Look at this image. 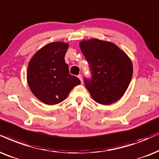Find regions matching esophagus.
<instances>
[{
  "mask_svg": "<svg viewBox=\"0 0 159 159\" xmlns=\"http://www.w3.org/2000/svg\"><path fill=\"white\" fill-rule=\"evenodd\" d=\"M78 78H79L80 80H81V82L82 83V82H83V78H82L81 74H79V75H78Z\"/></svg>",
  "mask_w": 159,
  "mask_h": 159,
  "instance_id": "1",
  "label": "esophagus"
}]
</instances>
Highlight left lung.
Instances as JSON below:
<instances>
[{
	"label": "left lung",
	"instance_id": "1",
	"mask_svg": "<svg viewBox=\"0 0 159 159\" xmlns=\"http://www.w3.org/2000/svg\"><path fill=\"white\" fill-rule=\"evenodd\" d=\"M80 48L91 72V78H84V84L92 98L103 105L117 101L131 80V61L117 46L107 41L84 40Z\"/></svg>",
	"mask_w": 159,
	"mask_h": 159
}]
</instances>
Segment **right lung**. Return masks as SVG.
Here are the masks:
<instances>
[{
	"mask_svg": "<svg viewBox=\"0 0 159 159\" xmlns=\"http://www.w3.org/2000/svg\"><path fill=\"white\" fill-rule=\"evenodd\" d=\"M67 48V43H49L39 50L29 64L27 80L30 89L45 104L61 103L74 86L81 84L79 78L70 75L65 61Z\"/></svg>",
	"mask_w": 159,
	"mask_h": 159,
	"instance_id": "right-lung-1",
	"label": "right lung"
}]
</instances>
